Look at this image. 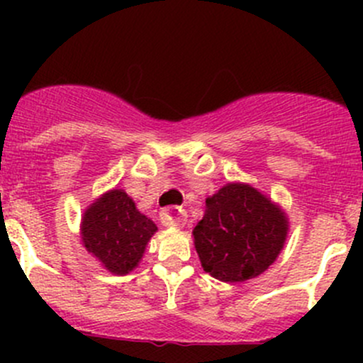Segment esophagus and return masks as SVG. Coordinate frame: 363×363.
Returning a JSON list of instances; mask_svg holds the SVG:
<instances>
[{
	"label": "esophagus",
	"instance_id": "obj_1",
	"mask_svg": "<svg viewBox=\"0 0 363 363\" xmlns=\"http://www.w3.org/2000/svg\"><path fill=\"white\" fill-rule=\"evenodd\" d=\"M186 219H188V214H186L184 208L175 207V205L167 207L160 214L161 225L168 226V228H181V226H184Z\"/></svg>",
	"mask_w": 363,
	"mask_h": 363
}]
</instances>
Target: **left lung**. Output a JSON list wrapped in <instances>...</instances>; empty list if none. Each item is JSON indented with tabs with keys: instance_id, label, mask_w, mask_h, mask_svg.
I'll return each mask as SVG.
<instances>
[{
	"instance_id": "1",
	"label": "left lung",
	"mask_w": 363,
	"mask_h": 363,
	"mask_svg": "<svg viewBox=\"0 0 363 363\" xmlns=\"http://www.w3.org/2000/svg\"><path fill=\"white\" fill-rule=\"evenodd\" d=\"M283 212L250 184H226L207 199L195 226V247L205 272L240 283L265 272L286 240Z\"/></svg>"
}]
</instances>
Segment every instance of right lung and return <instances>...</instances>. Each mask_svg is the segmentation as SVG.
I'll return each mask as SVG.
<instances>
[{"mask_svg": "<svg viewBox=\"0 0 363 363\" xmlns=\"http://www.w3.org/2000/svg\"><path fill=\"white\" fill-rule=\"evenodd\" d=\"M156 230L123 189H113L84 214L82 242L112 274H128L138 265Z\"/></svg>", "mask_w": 363, "mask_h": 363, "instance_id": "add662e5", "label": "right lung"}]
</instances>
